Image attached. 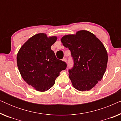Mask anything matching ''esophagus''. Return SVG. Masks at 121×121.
<instances>
[{"label":"esophagus","instance_id":"34e87169","mask_svg":"<svg viewBox=\"0 0 121 121\" xmlns=\"http://www.w3.org/2000/svg\"><path fill=\"white\" fill-rule=\"evenodd\" d=\"M62 60L64 61V62H65L67 63V59H66L65 58H64L62 59Z\"/></svg>","mask_w":121,"mask_h":121}]
</instances>
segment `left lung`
<instances>
[{"label": "left lung", "instance_id": "8db88e82", "mask_svg": "<svg viewBox=\"0 0 121 121\" xmlns=\"http://www.w3.org/2000/svg\"><path fill=\"white\" fill-rule=\"evenodd\" d=\"M61 42L70 51L74 60L69 70L73 86L80 91L90 90L101 81L106 69L108 56L104 44L86 30L64 36Z\"/></svg>", "mask_w": 121, "mask_h": 121}]
</instances>
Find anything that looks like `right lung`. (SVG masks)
<instances>
[{
	"mask_svg": "<svg viewBox=\"0 0 121 121\" xmlns=\"http://www.w3.org/2000/svg\"><path fill=\"white\" fill-rule=\"evenodd\" d=\"M56 36L48 37L43 33L36 34L28 39L17 54V65L23 79L39 91L52 87L59 73L65 70L67 64L56 57L51 46Z\"/></svg>",
	"mask_w": 121,
	"mask_h": 121,
	"instance_id": "right-lung-1",
	"label": "right lung"
}]
</instances>
